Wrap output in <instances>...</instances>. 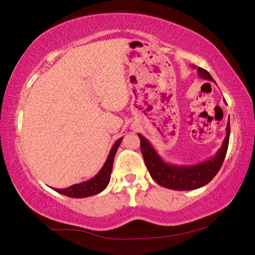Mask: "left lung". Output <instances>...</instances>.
I'll list each match as a JSON object with an SVG mask.
<instances>
[{
	"mask_svg": "<svg viewBox=\"0 0 255 255\" xmlns=\"http://www.w3.org/2000/svg\"><path fill=\"white\" fill-rule=\"evenodd\" d=\"M192 67L196 68V66ZM197 71L201 79L215 82L209 73L204 68L198 67ZM230 133L231 128L230 122H228L226 126V136L224 138L221 148L216 152L214 156L204 162L189 164V165H179V164L165 162L147 138H145L141 133H138V137L140 139V150L146 167L155 182L167 189L188 191V190L204 187L218 173L226 156Z\"/></svg>",
	"mask_w": 255,
	"mask_h": 255,
	"instance_id": "left-lung-1",
	"label": "left lung"
}]
</instances>
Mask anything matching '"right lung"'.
<instances>
[{
    "mask_svg": "<svg viewBox=\"0 0 255 255\" xmlns=\"http://www.w3.org/2000/svg\"><path fill=\"white\" fill-rule=\"evenodd\" d=\"M123 137H120L119 139L115 141L114 146L110 150L109 155L106 159L105 164L101 167V170L98 172V173L93 176L92 179L88 181H84V182L73 184L71 187L65 188V189H54L55 191L58 193H62L64 196L71 197V198H86L90 196L98 195V193L102 192L103 190L107 188V185L109 184L111 172H112V165H114V159L115 155L117 153V149L119 147L120 143H122Z\"/></svg>",
    "mask_w": 255,
    "mask_h": 255,
    "instance_id": "1",
    "label": "right lung"
}]
</instances>
